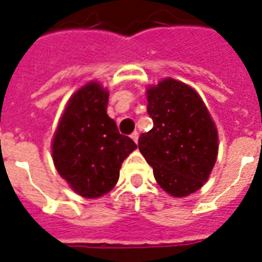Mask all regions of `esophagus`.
Masks as SVG:
<instances>
[{"mask_svg": "<svg viewBox=\"0 0 262 262\" xmlns=\"http://www.w3.org/2000/svg\"><path fill=\"white\" fill-rule=\"evenodd\" d=\"M130 137L133 139V142H135V143L139 142V133H137V132H133Z\"/></svg>", "mask_w": 262, "mask_h": 262, "instance_id": "34e87169", "label": "esophagus"}]
</instances>
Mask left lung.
Wrapping results in <instances>:
<instances>
[{"label": "left lung", "mask_w": 262, "mask_h": 262, "mask_svg": "<svg viewBox=\"0 0 262 262\" xmlns=\"http://www.w3.org/2000/svg\"><path fill=\"white\" fill-rule=\"evenodd\" d=\"M146 94L154 125L140 135L139 150L165 192L188 196L213 170L219 150L216 125L199 94L181 81L164 78Z\"/></svg>", "instance_id": "obj_1"}]
</instances>
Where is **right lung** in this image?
Listing matches in <instances>:
<instances>
[{
  "label": "right lung",
  "mask_w": 262,
  "mask_h": 262,
  "mask_svg": "<svg viewBox=\"0 0 262 262\" xmlns=\"http://www.w3.org/2000/svg\"><path fill=\"white\" fill-rule=\"evenodd\" d=\"M109 92L90 81L70 97L52 140L56 170L81 196L99 198L119 180L123 160L136 150L106 114Z\"/></svg>",
  "instance_id": "obj_1"
}]
</instances>
